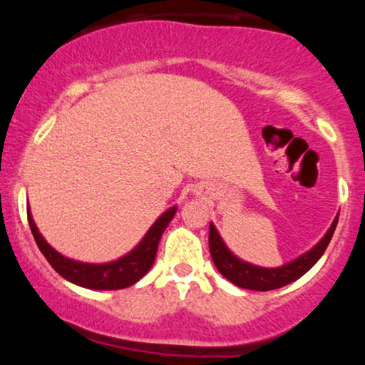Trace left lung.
I'll use <instances>...</instances> for the list:
<instances>
[{
  "mask_svg": "<svg viewBox=\"0 0 365 365\" xmlns=\"http://www.w3.org/2000/svg\"><path fill=\"white\" fill-rule=\"evenodd\" d=\"M336 225L338 216L334 217L333 225L329 226L326 235L321 238L319 244L312 247L309 252L297 257L295 261L283 264L282 267H259L254 266V264L240 261L237 255L230 252L212 223L209 225V250H211L212 262H215L217 271L237 287L257 292L276 290V288H282L284 284H290L295 279H299L300 276H304L314 264L319 261L329 244L331 237H333Z\"/></svg>",
  "mask_w": 365,
  "mask_h": 365,
  "instance_id": "8db88e82",
  "label": "left lung"
}]
</instances>
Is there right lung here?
I'll return each mask as SVG.
<instances>
[{
  "label": "right lung",
  "mask_w": 365,
  "mask_h": 365,
  "mask_svg": "<svg viewBox=\"0 0 365 365\" xmlns=\"http://www.w3.org/2000/svg\"><path fill=\"white\" fill-rule=\"evenodd\" d=\"M175 212H177V206L163 212L132 252L106 264L78 262L65 257V255L56 252L41 235L34 220H32L31 209H27V220L37 247L58 274L78 284V287L91 288V290H120V288H127L130 284L139 282L142 276L150 269L154 259H156L159 238H161L170 221L173 220Z\"/></svg>",
  "instance_id": "obj_1"
}]
</instances>
